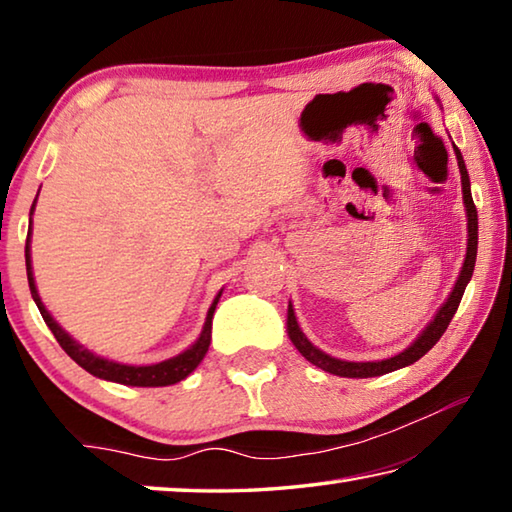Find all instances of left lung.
Returning <instances> with one entry per match:
<instances>
[{"label": "left lung", "instance_id": "1", "mask_svg": "<svg viewBox=\"0 0 512 512\" xmlns=\"http://www.w3.org/2000/svg\"><path fill=\"white\" fill-rule=\"evenodd\" d=\"M456 160H458V169H461V185H463V201L467 207V253H465V262L461 268V275H458V280L454 284V291L449 293V298L443 307L438 309L436 318L431 320L429 327L424 329V332L415 339L413 345H409L404 352L395 354L391 359H384V361H366V363H354V361H341V359H334L329 357V354L320 352L318 348L309 343V339L305 334H302V329L298 327V320L296 314H293V307L289 305V318H287V329H289V339L291 343L296 345L298 352L305 357L309 363H314L320 370L325 372H332V375H339V377H352V379H366V377H379V375H386V372H393L397 368H404V366H411L418 359H422L424 354H427L433 345L440 341V336L445 334V329L452 323V318L456 314L458 305H461V298L465 293L467 282H470V277L474 273V262H476V244H479V216H476V205L472 201V192H470V176H467V169H465V162H463V155L461 151L456 149Z\"/></svg>", "mask_w": 512, "mask_h": 512}]
</instances>
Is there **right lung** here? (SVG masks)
<instances>
[{"mask_svg":"<svg viewBox=\"0 0 512 512\" xmlns=\"http://www.w3.org/2000/svg\"><path fill=\"white\" fill-rule=\"evenodd\" d=\"M31 214H33V207H31ZM29 237H31V230L27 235V248H24V257H27V277H29L31 296H33V300H36V305L40 309L42 318H45L47 327L51 329V334H54L56 341L60 343V348H63L69 354V357L79 363L83 370H88L90 375L99 377V379L117 381V384H126V386H169V384H178L180 379H185L189 372H194L198 363L203 361L205 352H207V348H210V341H212V316H214L216 302H219L221 293L212 302L210 311H207L205 327H203L201 336H198V341L192 345V348L185 350L183 354H178V357L167 359L162 363H155V366H126V363L101 359V357H97V354L85 350L83 345L76 343L72 336H69L65 329L60 327L54 318H51V314L45 309V305H42V300L38 296V289H36V282H33Z\"/></svg>","mask_w":512,"mask_h":512,"instance_id":"right-lung-1","label":"right lung"}]
</instances>
